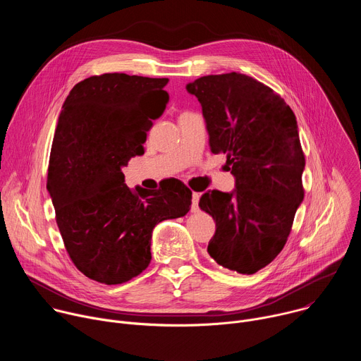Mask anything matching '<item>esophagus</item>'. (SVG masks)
Returning <instances> with one entry per match:
<instances>
[{"label": "esophagus", "mask_w": 361, "mask_h": 361, "mask_svg": "<svg viewBox=\"0 0 361 361\" xmlns=\"http://www.w3.org/2000/svg\"><path fill=\"white\" fill-rule=\"evenodd\" d=\"M198 201H200V194L192 192V204H191V213H197L200 210L198 207Z\"/></svg>", "instance_id": "34e87169"}]
</instances>
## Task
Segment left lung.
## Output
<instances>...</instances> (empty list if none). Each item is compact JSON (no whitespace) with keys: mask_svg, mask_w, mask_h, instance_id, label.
Wrapping results in <instances>:
<instances>
[{"mask_svg":"<svg viewBox=\"0 0 361 361\" xmlns=\"http://www.w3.org/2000/svg\"><path fill=\"white\" fill-rule=\"evenodd\" d=\"M200 101L212 152L227 154L235 190L204 192L216 221L207 251L217 264L254 274L283 250L304 198L305 166L293 110L270 87L228 73L187 84Z\"/></svg>","mask_w":361,"mask_h":361,"instance_id":"1","label":"left lung"}]
</instances>
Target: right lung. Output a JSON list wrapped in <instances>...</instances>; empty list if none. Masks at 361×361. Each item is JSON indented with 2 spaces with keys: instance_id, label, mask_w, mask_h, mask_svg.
<instances>
[{
  "instance_id": "right-lung-1",
  "label": "right lung",
  "mask_w": 361,
  "mask_h": 361,
  "mask_svg": "<svg viewBox=\"0 0 361 361\" xmlns=\"http://www.w3.org/2000/svg\"><path fill=\"white\" fill-rule=\"evenodd\" d=\"M169 78L111 73L80 81L66 98L49 154L47 190L74 266L102 284H121L151 262L152 228L191 207L173 180L130 190L123 167L144 154L152 120L166 110Z\"/></svg>"
}]
</instances>
